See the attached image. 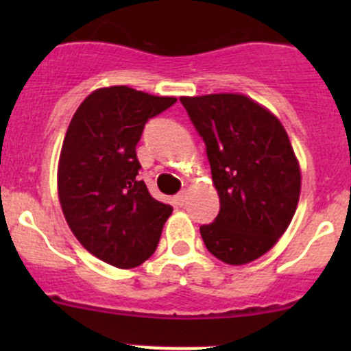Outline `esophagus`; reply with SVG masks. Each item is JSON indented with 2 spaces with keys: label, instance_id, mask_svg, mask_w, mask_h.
Listing matches in <instances>:
<instances>
[{
  "label": "esophagus",
  "instance_id": "esophagus-1",
  "mask_svg": "<svg viewBox=\"0 0 351 351\" xmlns=\"http://www.w3.org/2000/svg\"><path fill=\"white\" fill-rule=\"evenodd\" d=\"M186 195H189V193H186V190H182V192L176 193V195H175V202L178 205H183V204H185V200H186Z\"/></svg>",
  "mask_w": 351,
  "mask_h": 351
}]
</instances>
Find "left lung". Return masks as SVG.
<instances>
[{
  "mask_svg": "<svg viewBox=\"0 0 351 351\" xmlns=\"http://www.w3.org/2000/svg\"><path fill=\"white\" fill-rule=\"evenodd\" d=\"M204 139L221 210L200 226L207 250L228 265L267 253L289 228L300 169L280 120L244 95L182 97Z\"/></svg>",
  "mask_w": 351,
  "mask_h": 351,
  "instance_id": "obj_1",
  "label": "left lung"
}]
</instances>
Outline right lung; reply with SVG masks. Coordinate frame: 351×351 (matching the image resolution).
Masks as SVG:
<instances>
[{"mask_svg":"<svg viewBox=\"0 0 351 351\" xmlns=\"http://www.w3.org/2000/svg\"><path fill=\"white\" fill-rule=\"evenodd\" d=\"M175 101L129 86L100 88L67 127L58 169L62 212L77 241L117 268L144 263L173 212L137 176L136 146L147 120Z\"/></svg>","mask_w":351,"mask_h":351,"instance_id":"right-lung-1","label":"right lung"}]
</instances>
